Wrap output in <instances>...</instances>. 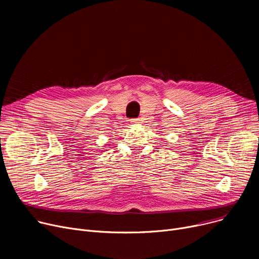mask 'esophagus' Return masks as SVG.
Masks as SVG:
<instances>
[{
    "mask_svg": "<svg viewBox=\"0 0 259 259\" xmlns=\"http://www.w3.org/2000/svg\"><path fill=\"white\" fill-rule=\"evenodd\" d=\"M130 121L132 122V124H139L140 118H132V119H130Z\"/></svg>",
    "mask_w": 259,
    "mask_h": 259,
    "instance_id": "esophagus-1",
    "label": "esophagus"
}]
</instances>
